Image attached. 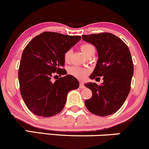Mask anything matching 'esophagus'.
<instances>
[{
  "label": "esophagus",
  "instance_id": "34e87169",
  "mask_svg": "<svg viewBox=\"0 0 149 149\" xmlns=\"http://www.w3.org/2000/svg\"><path fill=\"white\" fill-rule=\"evenodd\" d=\"M79 87H80V88H81V89L85 88L84 83H83V82H80V85H79Z\"/></svg>",
  "mask_w": 149,
  "mask_h": 149
}]
</instances>
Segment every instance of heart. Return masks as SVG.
<instances>
[{"instance_id": "b5f03b06", "label": "heart", "mask_w": 149, "mask_h": 149, "mask_svg": "<svg viewBox=\"0 0 149 149\" xmlns=\"http://www.w3.org/2000/svg\"><path fill=\"white\" fill-rule=\"evenodd\" d=\"M80 49L85 55L88 56L90 53H91L92 51H95V47L94 46L90 43H84L82 44L80 47ZM71 50L66 51L64 54V59L66 62H69L70 59H71ZM69 72L73 76L76 77L78 79L83 80L86 78L87 76L89 73H90V70L88 69H85V68L80 67L78 66H73L69 68Z\"/></svg>"}]
</instances>
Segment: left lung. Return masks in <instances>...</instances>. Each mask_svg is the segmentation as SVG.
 <instances>
[{"instance_id":"left-lung-1","label":"left lung","mask_w":149,"mask_h":149,"mask_svg":"<svg viewBox=\"0 0 149 149\" xmlns=\"http://www.w3.org/2000/svg\"><path fill=\"white\" fill-rule=\"evenodd\" d=\"M82 38L95 45L98 52L96 67L90 78L104 76L100 85L85 83L92 96L85 101V104L95 115H111L122 107L130 91L134 66L130 49L120 38L111 33L83 35Z\"/></svg>"}]
</instances>
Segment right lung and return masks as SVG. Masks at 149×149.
I'll return each instance as SVG.
<instances>
[{
	"label": "right lung",
	"instance_id": "right-lung-1",
	"mask_svg": "<svg viewBox=\"0 0 149 149\" xmlns=\"http://www.w3.org/2000/svg\"><path fill=\"white\" fill-rule=\"evenodd\" d=\"M81 38L45 31L34 37L26 46L20 61L18 78L21 95L35 115L50 117L64 109L68 92L79 87L75 77L64 69L65 52ZM62 74L53 83L51 78Z\"/></svg>",
	"mask_w": 149,
	"mask_h": 149
}]
</instances>
